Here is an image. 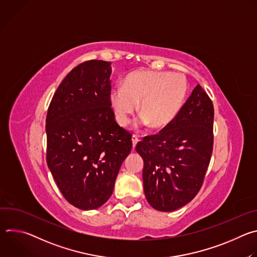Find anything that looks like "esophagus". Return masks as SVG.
Returning a JSON list of instances; mask_svg holds the SVG:
<instances>
[{
    "label": "esophagus",
    "mask_w": 257,
    "mask_h": 257,
    "mask_svg": "<svg viewBox=\"0 0 257 257\" xmlns=\"http://www.w3.org/2000/svg\"><path fill=\"white\" fill-rule=\"evenodd\" d=\"M138 141H139L138 137H137L136 135H133V136H132V146H133V150L135 149V146H136V144H137Z\"/></svg>",
    "instance_id": "1"
}]
</instances>
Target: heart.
Instances as JSON below:
<instances>
[{
	"instance_id": "1",
	"label": "heart",
	"mask_w": 257,
	"mask_h": 257,
	"mask_svg": "<svg viewBox=\"0 0 257 257\" xmlns=\"http://www.w3.org/2000/svg\"><path fill=\"white\" fill-rule=\"evenodd\" d=\"M184 75L167 71L141 70L130 73L123 86L113 87L108 101L121 126H126L137 109L139 123L162 129L170 125L180 113L187 94ZM140 105H138V102Z\"/></svg>"
}]
</instances>
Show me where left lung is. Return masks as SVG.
Segmentation results:
<instances>
[{
    "label": "left lung",
    "instance_id": "1",
    "mask_svg": "<svg viewBox=\"0 0 257 257\" xmlns=\"http://www.w3.org/2000/svg\"><path fill=\"white\" fill-rule=\"evenodd\" d=\"M213 114L198 84L170 125L137 143L144 194L155 209L176 210L198 193L212 153Z\"/></svg>",
    "mask_w": 257,
    "mask_h": 257
}]
</instances>
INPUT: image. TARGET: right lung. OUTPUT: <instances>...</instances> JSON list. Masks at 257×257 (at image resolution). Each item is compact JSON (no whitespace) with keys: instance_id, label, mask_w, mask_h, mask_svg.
<instances>
[{"instance_id":"obj_1","label":"right lung","mask_w":257,"mask_h":257,"mask_svg":"<svg viewBox=\"0 0 257 257\" xmlns=\"http://www.w3.org/2000/svg\"><path fill=\"white\" fill-rule=\"evenodd\" d=\"M112 66L91 60L69 72L47 115V163L66 200L82 210L111 197L122 163L132 149L108 101Z\"/></svg>"}]
</instances>
